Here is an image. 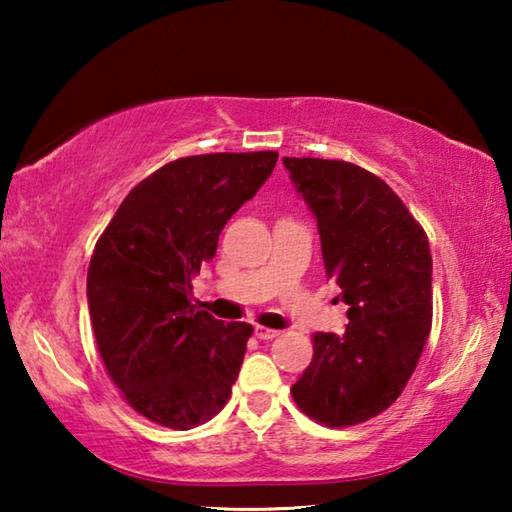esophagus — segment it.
Masks as SVG:
<instances>
[{
	"mask_svg": "<svg viewBox=\"0 0 512 512\" xmlns=\"http://www.w3.org/2000/svg\"><path fill=\"white\" fill-rule=\"evenodd\" d=\"M255 336H257V339H262V341H271V339H275V336H280V329H271V327L257 325L255 327Z\"/></svg>",
	"mask_w": 512,
	"mask_h": 512,
	"instance_id": "esophagus-1",
	"label": "esophagus"
}]
</instances>
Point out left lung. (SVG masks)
I'll return each mask as SVG.
<instances>
[{"instance_id": "left-lung-1", "label": "left lung", "mask_w": 512, "mask_h": 512, "mask_svg": "<svg viewBox=\"0 0 512 512\" xmlns=\"http://www.w3.org/2000/svg\"><path fill=\"white\" fill-rule=\"evenodd\" d=\"M282 162L348 305L345 334H314V359L291 395L316 422L350 427L388 409L418 366L431 329L429 241L375 173L341 160Z\"/></svg>"}]
</instances>
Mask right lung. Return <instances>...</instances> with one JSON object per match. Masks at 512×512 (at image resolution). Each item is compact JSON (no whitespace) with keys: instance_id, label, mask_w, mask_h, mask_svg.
Listing matches in <instances>:
<instances>
[{"instance_id":"right-lung-1","label":"right lung","mask_w":512,"mask_h":512,"mask_svg":"<svg viewBox=\"0 0 512 512\" xmlns=\"http://www.w3.org/2000/svg\"><path fill=\"white\" fill-rule=\"evenodd\" d=\"M275 162L259 151L164 164L131 189L94 248L88 307L101 359L126 402L162 427L207 422L232 393L253 325L196 309L192 277Z\"/></svg>"}]
</instances>
